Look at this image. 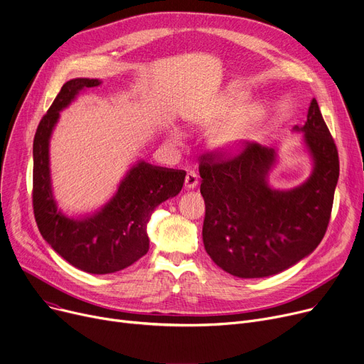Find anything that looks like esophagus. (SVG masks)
Instances as JSON below:
<instances>
[{
    "label": "esophagus",
    "mask_w": 364,
    "mask_h": 364,
    "mask_svg": "<svg viewBox=\"0 0 364 364\" xmlns=\"http://www.w3.org/2000/svg\"><path fill=\"white\" fill-rule=\"evenodd\" d=\"M199 184V180H198V176L195 174V173H187V176H186V180H184V187L187 188V190H193L195 188L196 186Z\"/></svg>",
    "instance_id": "34e87169"
}]
</instances>
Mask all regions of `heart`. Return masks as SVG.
Segmentation results:
<instances>
[{
    "mask_svg": "<svg viewBox=\"0 0 364 364\" xmlns=\"http://www.w3.org/2000/svg\"><path fill=\"white\" fill-rule=\"evenodd\" d=\"M246 98L240 93H230L225 100L209 114H200L191 119L193 124L200 127H214L223 120L230 118L227 124L213 129L209 134V146L212 151L230 155L237 152L260 124V111L255 107H245ZM173 140H178L177 130L169 133Z\"/></svg>",
    "mask_w": 364,
    "mask_h": 364,
    "instance_id": "b5f03b06",
    "label": "heart"
}]
</instances>
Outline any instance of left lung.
<instances>
[{
	"label": "left lung",
	"instance_id": "8db88e82",
	"mask_svg": "<svg viewBox=\"0 0 364 364\" xmlns=\"http://www.w3.org/2000/svg\"><path fill=\"white\" fill-rule=\"evenodd\" d=\"M293 130L303 133L311 159L309 178L294 188L271 187L278 151L257 143H249L232 159L210 154L202 158L203 245L210 259L234 277L264 278L291 268L326 232L340 161L316 100L306 123Z\"/></svg>",
	"mask_w": 364,
	"mask_h": 364
}]
</instances>
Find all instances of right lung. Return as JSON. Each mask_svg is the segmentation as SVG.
<instances>
[{"label": "right lung", "instance_id": "1", "mask_svg": "<svg viewBox=\"0 0 364 364\" xmlns=\"http://www.w3.org/2000/svg\"><path fill=\"white\" fill-rule=\"evenodd\" d=\"M98 79L77 77L63 85L43 115L33 140V212L43 240L63 259L87 274L104 275L127 268L149 250L148 223L162 202L177 196L186 171L137 161L119 181L115 195L98 210L65 215L55 202L50 141L60 112L80 92L100 86Z\"/></svg>", "mask_w": 364, "mask_h": 364}]
</instances>
